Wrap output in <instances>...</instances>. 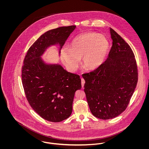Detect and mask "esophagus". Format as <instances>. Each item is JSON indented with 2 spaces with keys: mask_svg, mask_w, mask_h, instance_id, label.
Masks as SVG:
<instances>
[{
  "mask_svg": "<svg viewBox=\"0 0 149 149\" xmlns=\"http://www.w3.org/2000/svg\"><path fill=\"white\" fill-rule=\"evenodd\" d=\"M81 86H82V88H83L84 85V83H85V80L83 78H81Z\"/></svg>",
  "mask_w": 149,
  "mask_h": 149,
  "instance_id": "obj_1",
  "label": "esophagus"
}]
</instances>
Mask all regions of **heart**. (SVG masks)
<instances>
[{
    "mask_svg": "<svg viewBox=\"0 0 149 149\" xmlns=\"http://www.w3.org/2000/svg\"><path fill=\"white\" fill-rule=\"evenodd\" d=\"M106 37L95 32H86L77 36L70 44V49L64 47L61 58L71 71L78 69L80 58L89 70H95L103 63L109 50Z\"/></svg>",
    "mask_w": 149,
    "mask_h": 149,
    "instance_id": "heart-1",
    "label": "heart"
}]
</instances>
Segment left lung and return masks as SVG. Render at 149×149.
Returning <instances> with one entry per match:
<instances>
[{"mask_svg": "<svg viewBox=\"0 0 149 149\" xmlns=\"http://www.w3.org/2000/svg\"><path fill=\"white\" fill-rule=\"evenodd\" d=\"M112 46L99 68L83 74L84 92L95 117L109 120L122 113L130 103L138 81V70L131 47L109 28Z\"/></svg>", "mask_w": 149, "mask_h": 149, "instance_id": "8db88e82", "label": "left lung"}]
</instances>
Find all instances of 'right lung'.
Here are the masks:
<instances>
[{"label":"right lung","instance_id":"right-lung-1","mask_svg":"<svg viewBox=\"0 0 149 149\" xmlns=\"http://www.w3.org/2000/svg\"><path fill=\"white\" fill-rule=\"evenodd\" d=\"M75 28L61 27L45 32L29 47L23 61L22 81L26 98L37 113L50 122L70 117L75 93L81 88V79L60 65L45 64L41 56L51 45L58 43L61 49Z\"/></svg>","mask_w":149,"mask_h":149}]
</instances>
